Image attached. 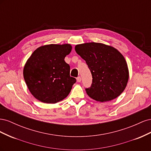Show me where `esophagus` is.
Instances as JSON below:
<instances>
[{
	"label": "esophagus",
	"mask_w": 151,
	"mask_h": 151,
	"mask_svg": "<svg viewBox=\"0 0 151 151\" xmlns=\"http://www.w3.org/2000/svg\"><path fill=\"white\" fill-rule=\"evenodd\" d=\"M77 81L78 82V83H80V82L81 81V77L80 76H79V77L77 78Z\"/></svg>",
	"instance_id": "1"
}]
</instances>
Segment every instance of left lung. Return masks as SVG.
<instances>
[{
    "mask_svg": "<svg viewBox=\"0 0 151 151\" xmlns=\"http://www.w3.org/2000/svg\"><path fill=\"white\" fill-rule=\"evenodd\" d=\"M76 53L83 58L93 77L86 93L99 102L115 99L125 89L129 77L125 59L118 50L100 43L77 45Z\"/></svg>",
    "mask_w": 151,
    "mask_h": 151,
    "instance_id": "8db88e82",
    "label": "left lung"
}]
</instances>
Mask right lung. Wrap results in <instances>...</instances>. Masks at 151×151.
I'll list each match as a JSON object with an SVG mask.
<instances>
[{
  "instance_id": "add662e5",
  "label": "right lung",
  "mask_w": 151,
  "mask_h": 151,
  "mask_svg": "<svg viewBox=\"0 0 151 151\" xmlns=\"http://www.w3.org/2000/svg\"><path fill=\"white\" fill-rule=\"evenodd\" d=\"M72 50L70 44H50L38 48L23 69L25 83L31 94L45 103L65 99L76 79L70 76V66L64 58Z\"/></svg>"
}]
</instances>
